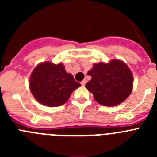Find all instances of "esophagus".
<instances>
[{
    "label": "esophagus",
    "mask_w": 157,
    "mask_h": 157,
    "mask_svg": "<svg viewBox=\"0 0 157 157\" xmlns=\"http://www.w3.org/2000/svg\"><path fill=\"white\" fill-rule=\"evenodd\" d=\"M86 79H84L83 80V81H82L81 82V84H82V86H85L86 85Z\"/></svg>",
    "instance_id": "1"
}]
</instances>
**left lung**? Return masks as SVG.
Returning a JSON list of instances; mask_svg holds the SVG:
<instances>
[{
  "instance_id": "obj_1",
  "label": "left lung",
  "mask_w": 157,
  "mask_h": 157,
  "mask_svg": "<svg viewBox=\"0 0 157 157\" xmlns=\"http://www.w3.org/2000/svg\"><path fill=\"white\" fill-rule=\"evenodd\" d=\"M87 74L91 79L86 84V88L100 105L109 107L120 105L132 92V72L120 59L95 63Z\"/></svg>"
}]
</instances>
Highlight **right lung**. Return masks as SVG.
I'll list each match as a JSON object with an SVG mask.
<instances>
[{"mask_svg":"<svg viewBox=\"0 0 157 157\" xmlns=\"http://www.w3.org/2000/svg\"><path fill=\"white\" fill-rule=\"evenodd\" d=\"M30 90L40 104L48 107L64 105L81 84L67 73L63 63L43 62L35 67L30 77Z\"/></svg>","mask_w":157,"mask_h":157,"instance_id":"add662e5","label":"right lung"}]
</instances>
